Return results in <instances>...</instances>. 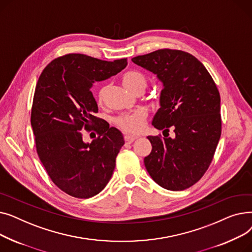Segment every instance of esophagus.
<instances>
[{"instance_id": "esophagus-1", "label": "esophagus", "mask_w": 252, "mask_h": 252, "mask_svg": "<svg viewBox=\"0 0 252 252\" xmlns=\"http://www.w3.org/2000/svg\"><path fill=\"white\" fill-rule=\"evenodd\" d=\"M136 140V138L134 137H130V136H125V141L126 144H131L134 141Z\"/></svg>"}]
</instances>
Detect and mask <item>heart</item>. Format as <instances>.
<instances>
[{
    "instance_id": "b5f03b06",
    "label": "heart",
    "mask_w": 252,
    "mask_h": 252,
    "mask_svg": "<svg viewBox=\"0 0 252 252\" xmlns=\"http://www.w3.org/2000/svg\"><path fill=\"white\" fill-rule=\"evenodd\" d=\"M122 83L126 90H128L133 94H138V93H144L145 90L148 87L147 78L144 74L138 71H127L122 76ZM107 88L102 87L98 92V101L102 102L104 95ZM145 122H146V115L144 112L138 111L131 114H126L119 116L116 119V125L122 128L125 133L137 135L141 133Z\"/></svg>"
}]
</instances>
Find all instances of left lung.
<instances>
[{"instance_id":"8db88e82","label":"left lung","mask_w":252,"mask_h":252,"mask_svg":"<svg viewBox=\"0 0 252 252\" xmlns=\"http://www.w3.org/2000/svg\"><path fill=\"white\" fill-rule=\"evenodd\" d=\"M162 83L160 108L152 126L175 138L148 136L151 153L144 163L164 189L185 190L199 181L213 160L221 133L220 97L204 65L187 52L157 50L131 59Z\"/></svg>"}]
</instances>
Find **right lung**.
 Wrapping results in <instances>:
<instances>
[{
    "label": "right lung",
    "mask_w": 252,
    "mask_h": 252,
    "mask_svg": "<svg viewBox=\"0 0 252 252\" xmlns=\"http://www.w3.org/2000/svg\"><path fill=\"white\" fill-rule=\"evenodd\" d=\"M126 65V58L110 62L68 54L50 62L38 77L31 117L36 152L53 183L70 196H95L111 179L125 140L121 130L95 116L91 88ZM94 124L99 136L86 143L80 130Z\"/></svg>",
    "instance_id": "right-lung-1"
}]
</instances>
